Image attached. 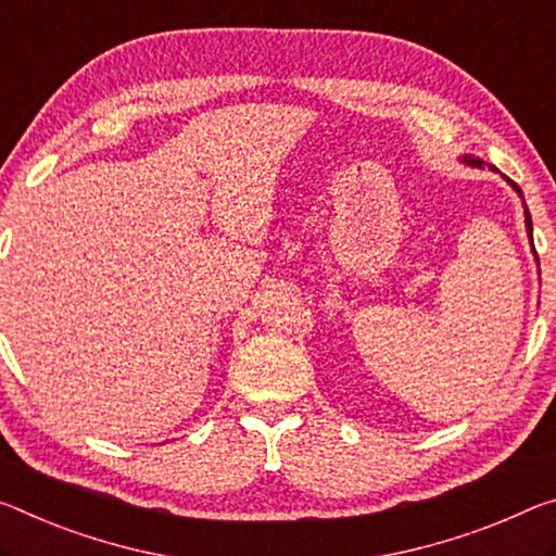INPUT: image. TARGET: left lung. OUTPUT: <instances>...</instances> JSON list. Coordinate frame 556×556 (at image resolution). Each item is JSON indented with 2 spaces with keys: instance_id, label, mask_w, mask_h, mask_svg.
Masks as SVG:
<instances>
[{
  "instance_id": "left-lung-1",
  "label": "left lung",
  "mask_w": 556,
  "mask_h": 556,
  "mask_svg": "<svg viewBox=\"0 0 556 556\" xmlns=\"http://www.w3.org/2000/svg\"><path fill=\"white\" fill-rule=\"evenodd\" d=\"M460 163H465V165H470V167H482L484 163L480 161V157H475V155H463L460 157ZM490 170H495V165H488ZM509 185H513V190L517 192L519 198H522V190L517 188V185L509 180V178H505ZM522 205H525V198H522ZM525 227H527V237H530V244H532V252H534V240H532V217H530V210H527V205H525ZM534 257H536V252H534ZM536 264H540V260H536Z\"/></svg>"
}]
</instances>
